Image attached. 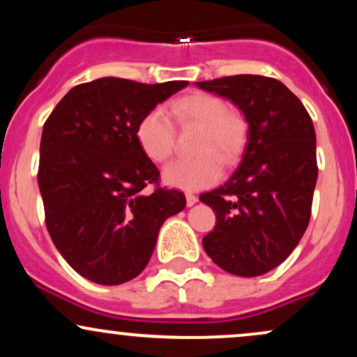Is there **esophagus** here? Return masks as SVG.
I'll use <instances>...</instances> for the list:
<instances>
[{
  "label": "esophagus",
  "instance_id": "34e87169",
  "mask_svg": "<svg viewBox=\"0 0 357 357\" xmlns=\"http://www.w3.org/2000/svg\"><path fill=\"white\" fill-rule=\"evenodd\" d=\"M196 202H198V196L192 195V192H186V204L188 206H192Z\"/></svg>",
  "mask_w": 357,
  "mask_h": 357
}]
</instances>
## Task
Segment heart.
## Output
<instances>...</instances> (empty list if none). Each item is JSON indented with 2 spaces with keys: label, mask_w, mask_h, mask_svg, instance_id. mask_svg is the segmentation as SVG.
Listing matches in <instances>:
<instances>
[{
  "label": "heart",
  "mask_w": 357,
  "mask_h": 357,
  "mask_svg": "<svg viewBox=\"0 0 357 357\" xmlns=\"http://www.w3.org/2000/svg\"><path fill=\"white\" fill-rule=\"evenodd\" d=\"M171 114L179 124L202 126L195 159H178L165 167V181L186 191L210 188L223 174V162L233 161L245 142V126L228 112L227 104L208 93H191L171 104ZM136 141L151 161L165 162L173 154L174 130L162 107H154L136 126Z\"/></svg>",
  "instance_id": "b5f03b06"
}]
</instances>
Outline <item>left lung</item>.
<instances>
[{
	"label": "left lung",
	"mask_w": 357,
	"mask_h": 357,
	"mask_svg": "<svg viewBox=\"0 0 357 357\" xmlns=\"http://www.w3.org/2000/svg\"><path fill=\"white\" fill-rule=\"evenodd\" d=\"M196 85L231 100L248 122L238 169L199 196L216 215L203 248L225 272L264 275L294 252L309 225L317 183L312 119L270 77L233 75Z\"/></svg>",
	"instance_id": "obj_1"
}]
</instances>
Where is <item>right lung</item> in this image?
<instances>
[{"instance_id": "obj_1", "label": "right lung", "mask_w": 357, "mask_h": 357, "mask_svg": "<svg viewBox=\"0 0 357 357\" xmlns=\"http://www.w3.org/2000/svg\"><path fill=\"white\" fill-rule=\"evenodd\" d=\"M186 85L104 77L73 87L45 122L38 167L45 223L82 277L100 285L132 280L153 255L162 223L186 206L181 191L158 186V167L136 141L141 117ZM149 183L156 188L146 193Z\"/></svg>"}]
</instances>
